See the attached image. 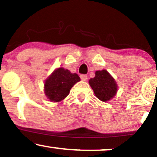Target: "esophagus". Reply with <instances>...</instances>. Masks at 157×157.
<instances>
[{"label": "esophagus", "mask_w": 157, "mask_h": 157, "mask_svg": "<svg viewBox=\"0 0 157 157\" xmlns=\"http://www.w3.org/2000/svg\"><path fill=\"white\" fill-rule=\"evenodd\" d=\"M80 77L81 80H82V81H86L87 80H88V76H87L86 75H81Z\"/></svg>", "instance_id": "obj_1"}]
</instances>
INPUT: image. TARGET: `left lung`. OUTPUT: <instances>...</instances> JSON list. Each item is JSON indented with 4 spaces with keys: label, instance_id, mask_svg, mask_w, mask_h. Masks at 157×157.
Here are the masks:
<instances>
[{
    "label": "left lung",
    "instance_id": "left-lung-1",
    "mask_svg": "<svg viewBox=\"0 0 157 157\" xmlns=\"http://www.w3.org/2000/svg\"><path fill=\"white\" fill-rule=\"evenodd\" d=\"M89 84L96 97L102 101L113 99L118 89L116 80L105 69L96 71L95 77L89 80Z\"/></svg>",
    "mask_w": 157,
    "mask_h": 157
}]
</instances>
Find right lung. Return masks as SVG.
Here are the masks:
<instances>
[{"label":"right lung","mask_w":157,"mask_h":157,"mask_svg":"<svg viewBox=\"0 0 157 157\" xmlns=\"http://www.w3.org/2000/svg\"><path fill=\"white\" fill-rule=\"evenodd\" d=\"M80 80L77 74L71 73L62 67L58 68L45 80V95L51 101H60L69 95L71 88Z\"/></svg>","instance_id":"right-lung-1"}]
</instances>
